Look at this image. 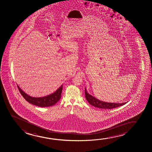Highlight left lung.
Wrapping results in <instances>:
<instances>
[{
    "label": "left lung",
    "mask_w": 152,
    "mask_h": 152,
    "mask_svg": "<svg viewBox=\"0 0 152 152\" xmlns=\"http://www.w3.org/2000/svg\"><path fill=\"white\" fill-rule=\"evenodd\" d=\"M85 95H86V100L90 104H91V105L100 109H114L117 107L123 105L126 103V102L122 103H110V102H104V101H100L96 99V97L90 94L86 91V88H85Z\"/></svg>",
    "instance_id": "obj_1"
}]
</instances>
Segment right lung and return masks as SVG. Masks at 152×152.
<instances>
[{
  "label": "right lung",
  "instance_id": "1",
  "mask_svg": "<svg viewBox=\"0 0 152 152\" xmlns=\"http://www.w3.org/2000/svg\"><path fill=\"white\" fill-rule=\"evenodd\" d=\"M17 86L25 100L31 104L40 107H51L56 104L61 98V92L62 90V85H61L53 93L43 97H36L28 95L27 93H25L18 86Z\"/></svg>",
  "mask_w": 152,
  "mask_h": 152
}]
</instances>
